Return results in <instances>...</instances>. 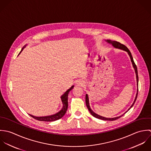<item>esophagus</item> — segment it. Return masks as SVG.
Masks as SVG:
<instances>
[{"mask_svg": "<svg viewBox=\"0 0 151 151\" xmlns=\"http://www.w3.org/2000/svg\"><path fill=\"white\" fill-rule=\"evenodd\" d=\"M76 84L77 86H83L84 85V82H83V81H81V80H79V81H78L76 82Z\"/></svg>", "mask_w": 151, "mask_h": 151, "instance_id": "1", "label": "esophagus"}]
</instances>
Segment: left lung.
Instances as JSON below:
<instances>
[{"instance_id": "left-lung-1", "label": "left lung", "mask_w": 151, "mask_h": 151, "mask_svg": "<svg viewBox=\"0 0 151 151\" xmlns=\"http://www.w3.org/2000/svg\"><path fill=\"white\" fill-rule=\"evenodd\" d=\"M107 43L112 45L114 48H118V49H120V50H122L123 51H126L128 54L129 55V57H130V59H131V61L132 62V66L135 70V74H136V79H137V94H136V96H135V99H134V101L133 102V103L132 104V105L131 106V107L128 109V110L125 112V113H126L134 104L135 101H136V99L137 98V95H138V70H137V66L134 63V61L133 60V58L132 57V55H131V52L129 51V50L128 49V48L127 47H125L124 45L123 44H121L120 42H117V41H111L110 40H105ZM86 106L89 110V111H90L91 114L97 118V119H100V120H106V121H114L120 118L121 117L122 115L120 116L119 117H113V118H107V117H103V116H99L98 114H97L96 113H95L94 111H93V110L91 109V107H90V105H89V96H88V94H86ZM124 113V114H125Z\"/></svg>"}]
</instances>
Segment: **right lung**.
<instances>
[{"label":"right lung","mask_w":151,"mask_h":151,"mask_svg":"<svg viewBox=\"0 0 151 151\" xmlns=\"http://www.w3.org/2000/svg\"><path fill=\"white\" fill-rule=\"evenodd\" d=\"M27 45H25L22 49V51L19 53V54L21 53V52L23 50V49L27 46ZM74 88V86H72L68 90L66 91L61 96H60V99L62 103V107L60 109V111H59L58 113L50 115V116H42V117H36L34 116L31 114H29L31 117L32 118L35 119V120H37L42 121H54L58 120L59 119H61L66 113V110L68 109V96L69 91H71L73 88Z\"/></svg>","instance_id":"add662e5"}]
</instances>
